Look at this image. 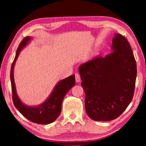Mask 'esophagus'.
Masks as SVG:
<instances>
[{"label":"esophagus","mask_w":146,"mask_h":146,"mask_svg":"<svg viewBox=\"0 0 146 146\" xmlns=\"http://www.w3.org/2000/svg\"><path fill=\"white\" fill-rule=\"evenodd\" d=\"M75 80L76 82H80V76L78 73L75 74Z\"/></svg>","instance_id":"34e87169"}]
</instances>
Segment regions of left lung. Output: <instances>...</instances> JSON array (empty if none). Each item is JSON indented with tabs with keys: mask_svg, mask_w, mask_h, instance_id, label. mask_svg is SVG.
Here are the masks:
<instances>
[{
	"mask_svg": "<svg viewBox=\"0 0 146 146\" xmlns=\"http://www.w3.org/2000/svg\"><path fill=\"white\" fill-rule=\"evenodd\" d=\"M111 51L104 57L95 56L78 68L86 94V111L96 121L118 118L129 105L134 94L137 64L127 39L115 33Z\"/></svg>",
	"mask_w": 146,
	"mask_h": 146,
	"instance_id": "obj_1",
	"label": "left lung"
}]
</instances>
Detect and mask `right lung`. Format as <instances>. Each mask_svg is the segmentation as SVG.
<instances>
[{"label":"right lung","mask_w":146,"mask_h":146,"mask_svg":"<svg viewBox=\"0 0 146 146\" xmlns=\"http://www.w3.org/2000/svg\"><path fill=\"white\" fill-rule=\"evenodd\" d=\"M33 38L28 36L23 39L17 48L16 55L11 65L10 80L13 102L17 110L27 119L39 124H48L55 121L61 112L62 103L66 93L75 85V75H72L56 83L53 90L46 100L37 106H29L24 103L17 93L14 80V67L20 52L30 42Z\"/></svg>","instance_id":"obj_1"}]
</instances>
